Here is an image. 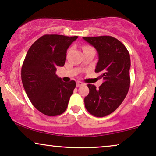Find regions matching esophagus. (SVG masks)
<instances>
[{"mask_svg": "<svg viewBox=\"0 0 156 156\" xmlns=\"http://www.w3.org/2000/svg\"><path fill=\"white\" fill-rule=\"evenodd\" d=\"M83 85V83L81 82H76V87H81Z\"/></svg>", "mask_w": 156, "mask_h": 156, "instance_id": "obj_1", "label": "esophagus"}]
</instances>
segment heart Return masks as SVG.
Instances as JSON below:
<instances>
[{
    "label": "heart",
    "instance_id": "obj_1",
    "mask_svg": "<svg viewBox=\"0 0 156 156\" xmlns=\"http://www.w3.org/2000/svg\"><path fill=\"white\" fill-rule=\"evenodd\" d=\"M90 49H93V48H91V47L89 46V45H86V46H84V48H83V50H84V51H86V50H90Z\"/></svg>",
    "mask_w": 156,
    "mask_h": 156
}]
</instances>
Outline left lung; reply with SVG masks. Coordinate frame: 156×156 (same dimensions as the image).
Instances as JSON below:
<instances>
[{
	"label": "left lung",
	"instance_id": "obj_1",
	"mask_svg": "<svg viewBox=\"0 0 156 156\" xmlns=\"http://www.w3.org/2000/svg\"><path fill=\"white\" fill-rule=\"evenodd\" d=\"M94 47L99 61L95 72L104 82L97 89L88 84L89 94L84 98L87 110L93 116L104 117L114 112L126 97L131 83V59L122 42L112 36L83 37Z\"/></svg>",
	"mask_w": 156,
	"mask_h": 156
}]
</instances>
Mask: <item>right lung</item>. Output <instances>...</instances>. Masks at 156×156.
<instances>
[{
	"label": "right lung",
	"instance_id": "obj_1",
	"mask_svg": "<svg viewBox=\"0 0 156 156\" xmlns=\"http://www.w3.org/2000/svg\"><path fill=\"white\" fill-rule=\"evenodd\" d=\"M77 36L44 35L27 51L21 69L23 85L33 105L49 116L65 112L76 82H64L56 72L63 67L67 51Z\"/></svg>",
	"mask_w": 156,
	"mask_h": 156
}]
</instances>
